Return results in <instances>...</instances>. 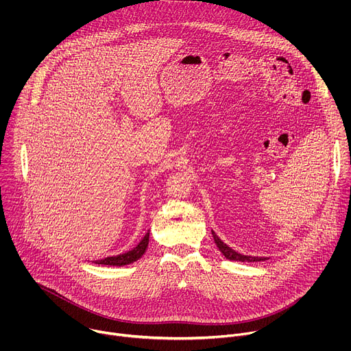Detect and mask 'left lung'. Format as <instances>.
<instances>
[{"label":"left lung","mask_w":351,"mask_h":351,"mask_svg":"<svg viewBox=\"0 0 351 351\" xmlns=\"http://www.w3.org/2000/svg\"><path fill=\"white\" fill-rule=\"evenodd\" d=\"M213 232V237H214V241L217 244V247L219 248V252L225 256V258L230 260V261H241V263H258V261H265L268 260L267 257H253V256H243L237 252H234L233 248H230L228 244H225L217 234L214 230Z\"/></svg>","instance_id":"1"}]
</instances>
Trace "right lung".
<instances>
[{
    "mask_svg": "<svg viewBox=\"0 0 351 351\" xmlns=\"http://www.w3.org/2000/svg\"><path fill=\"white\" fill-rule=\"evenodd\" d=\"M148 239H149V232L145 233V236L140 240V243L134 248H132L130 252H126V253L118 254V256H112V257H107L103 260H97L94 263L98 265H112V267H122V265L133 264L134 261L141 258L143 254L145 253L147 245H148Z\"/></svg>",
    "mask_w": 351,
    "mask_h": 351,
    "instance_id": "add662e5",
    "label": "right lung"
}]
</instances>
